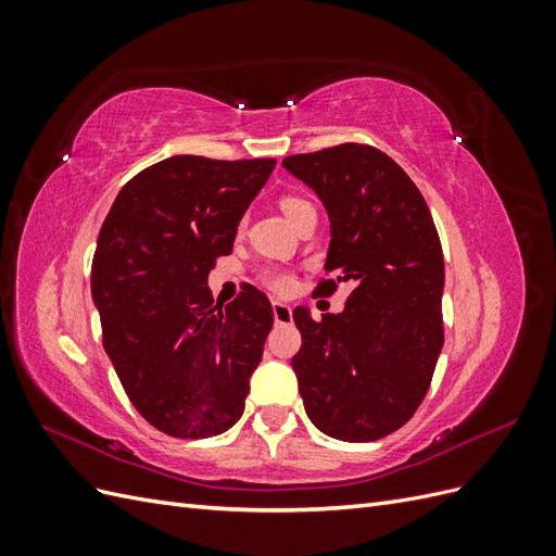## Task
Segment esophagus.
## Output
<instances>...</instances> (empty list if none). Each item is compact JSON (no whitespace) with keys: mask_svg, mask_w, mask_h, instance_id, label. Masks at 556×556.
<instances>
[{"mask_svg":"<svg viewBox=\"0 0 556 556\" xmlns=\"http://www.w3.org/2000/svg\"><path fill=\"white\" fill-rule=\"evenodd\" d=\"M274 319L278 325H285L292 319V308L288 304H282V301H274Z\"/></svg>","mask_w":556,"mask_h":556,"instance_id":"esophagus-1","label":"esophagus"}]
</instances>
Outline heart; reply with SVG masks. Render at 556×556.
Wrapping results in <instances>:
<instances>
[{
	"label": "heart",
	"mask_w": 556,
	"mask_h": 556,
	"mask_svg": "<svg viewBox=\"0 0 556 556\" xmlns=\"http://www.w3.org/2000/svg\"><path fill=\"white\" fill-rule=\"evenodd\" d=\"M280 208H282L285 215L290 217V220H294L299 213H304L306 208H313V204H311V201H306V199H301V197L288 194V197L280 199ZM260 282L264 285V288H268V290L276 292V294H290L294 290L296 278H294V274L290 271V268L264 266L262 271H260Z\"/></svg>",
	"instance_id": "b5f03b06"
}]
</instances>
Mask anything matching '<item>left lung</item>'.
I'll return each mask as SVG.
<instances>
[{
    "label": "left lung",
    "mask_w": 556,
    "mask_h": 556,
    "mask_svg": "<svg viewBox=\"0 0 556 556\" xmlns=\"http://www.w3.org/2000/svg\"><path fill=\"white\" fill-rule=\"evenodd\" d=\"M282 166L331 220L327 278L350 285L343 313L294 311L292 359L311 422L331 439L368 443L401 429L425 401L443 348V248L422 192L368 143H341Z\"/></svg>",
    "instance_id": "obj_1"
}]
</instances>
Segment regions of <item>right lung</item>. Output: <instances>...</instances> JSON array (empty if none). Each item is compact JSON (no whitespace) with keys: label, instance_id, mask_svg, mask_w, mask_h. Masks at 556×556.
Instances as JSON below:
<instances>
[{"label":"right lung","instance_id":"1","mask_svg":"<svg viewBox=\"0 0 556 556\" xmlns=\"http://www.w3.org/2000/svg\"><path fill=\"white\" fill-rule=\"evenodd\" d=\"M276 160L176 155L115 197L92 257L102 341L131 406L174 439L239 422L274 308L252 285L213 304L208 271L229 255Z\"/></svg>","mask_w":556,"mask_h":556}]
</instances>
